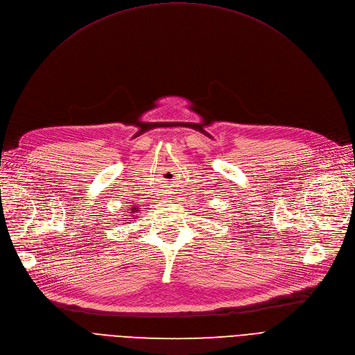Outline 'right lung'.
I'll return each mask as SVG.
<instances>
[{
  "label": "right lung",
  "instance_id": "add662e5",
  "mask_svg": "<svg viewBox=\"0 0 355 355\" xmlns=\"http://www.w3.org/2000/svg\"><path fill=\"white\" fill-rule=\"evenodd\" d=\"M130 211H131V214H136V212H137V208H131Z\"/></svg>",
  "mask_w": 355,
  "mask_h": 355
}]
</instances>
